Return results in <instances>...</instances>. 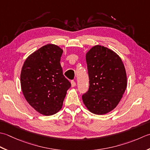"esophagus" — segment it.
Segmentation results:
<instances>
[{
	"label": "esophagus",
	"instance_id": "34e87169",
	"mask_svg": "<svg viewBox=\"0 0 150 150\" xmlns=\"http://www.w3.org/2000/svg\"><path fill=\"white\" fill-rule=\"evenodd\" d=\"M76 85V82L74 81H73V80L71 81V86H72V87H75Z\"/></svg>",
	"mask_w": 150,
	"mask_h": 150
}]
</instances>
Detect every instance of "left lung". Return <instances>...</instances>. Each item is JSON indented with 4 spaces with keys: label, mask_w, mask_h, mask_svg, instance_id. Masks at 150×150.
<instances>
[{
    "label": "left lung",
    "mask_w": 150,
    "mask_h": 150,
    "mask_svg": "<svg viewBox=\"0 0 150 150\" xmlns=\"http://www.w3.org/2000/svg\"><path fill=\"white\" fill-rule=\"evenodd\" d=\"M86 62L89 88L82 100L91 112L105 115L117 107L126 89L125 67L117 53L100 45L87 52Z\"/></svg>",
    "instance_id": "obj_1"
}]
</instances>
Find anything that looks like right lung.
I'll return each mask as SVG.
<instances>
[{"label": "right lung", "instance_id": "add662e5", "mask_svg": "<svg viewBox=\"0 0 150 150\" xmlns=\"http://www.w3.org/2000/svg\"><path fill=\"white\" fill-rule=\"evenodd\" d=\"M63 50L48 44L26 58L21 73V85L27 102L36 111L50 116L62 109L71 84L63 74Z\"/></svg>", "mask_w": 150, "mask_h": 150}]
</instances>
